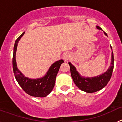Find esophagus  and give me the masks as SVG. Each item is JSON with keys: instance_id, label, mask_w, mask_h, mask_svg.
Returning a JSON list of instances; mask_svg holds the SVG:
<instances>
[{"instance_id": "esophagus-1", "label": "esophagus", "mask_w": 122, "mask_h": 122, "mask_svg": "<svg viewBox=\"0 0 122 122\" xmlns=\"http://www.w3.org/2000/svg\"><path fill=\"white\" fill-rule=\"evenodd\" d=\"M70 57H71L70 54L68 52H66L63 54V59L65 60V61H68V60H69V59L70 58Z\"/></svg>"}]
</instances>
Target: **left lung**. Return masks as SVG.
<instances>
[{
  "label": "left lung",
  "instance_id": "obj_1",
  "mask_svg": "<svg viewBox=\"0 0 122 122\" xmlns=\"http://www.w3.org/2000/svg\"><path fill=\"white\" fill-rule=\"evenodd\" d=\"M96 27L97 29L102 30L101 27L97 25L96 26ZM104 33L105 35L107 36V34L105 32ZM111 49L112 50L111 61L109 67L107 69V70L104 73L95 77H83L79 73L76 67L71 62H68L70 67L71 75L73 80L79 89L87 93H94L103 89L107 84V83L109 82L110 79L111 77L112 73L114 69V54L111 46Z\"/></svg>",
  "mask_w": 122,
  "mask_h": 122
}]
</instances>
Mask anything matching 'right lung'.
Returning a JSON list of instances; mask_svg holds the SVG:
<instances>
[{"label": "right lung", "mask_w": 122, "mask_h": 122, "mask_svg": "<svg viewBox=\"0 0 122 122\" xmlns=\"http://www.w3.org/2000/svg\"><path fill=\"white\" fill-rule=\"evenodd\" d=\"M24 33L25 32H23L17 38L14 45L13 69L15 78L24 91L28 95L35 97H45L53 90L57 74L59 72L60 65L64 61L61 59L52 63L43 77L36 79H31L25 77L17 67L16 60V54L18 42L21 40Z\"/></svg>", "instance_id": "right-lung-1"}]
</instances>
